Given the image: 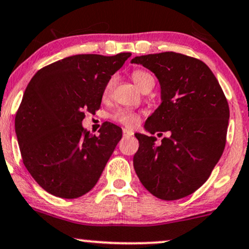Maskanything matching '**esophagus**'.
<instances>
[{
  "mask_svg": "<svg viewBox=\"0 0 249 249\" xmlns=\"http://www.w3.org/2000/svg\"><path fill=\"white\" fill-rule=\"evenodd\" d=\"M134 135L133 130L129 129H124V137H131Z\"/></svg>",
  "mask_w": 249,
  "mask_h": 249,
  "instance_id": "34e87169",
  "label": "esophagus"
}]
</instances>
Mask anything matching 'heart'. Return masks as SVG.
I'll use <instances>...</instances> for the list:
<instances>
[{
  "instance_id": "b5f03b06",
  "label": "heart",
  "mask_w": 249,
  "mask_h": 249,
  "mask_svg": "<svg viewBox=\"0 0 249 249\" xmlns=\"http://www.w3.org/2000/svg\"><path fill=\"white\" fill-rule=\"evenodd\" d=\"M131 78H133L134 83L136 84V87L139 88L140 90H142L144 87H146L150 83H153L152 76L148 72L143 71V70H136V71H134L133 75H131ZM112 87L113 79H110L105 87V94L108 93ZM113 119H114L115 121H118L119 124H124L128 128H134L140 121L139 115H137L136 113L127 109H120L118 112H115L114 115H113Z\"/></svg>"
}]
</instances>
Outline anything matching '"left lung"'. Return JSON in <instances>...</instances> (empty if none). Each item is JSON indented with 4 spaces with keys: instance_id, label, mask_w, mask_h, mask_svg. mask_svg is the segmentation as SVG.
Masks as SVG:
<instances>
[{
    "instance_id": "left-lung-1",
    "label": "left lung",
    "mask_w": 249,
    "mask_h": 249,
    "mask_svg": "<svg viewBox=\"0 0 249 249\" xmlns=\"http://www.w3.org/2000/svg\"><path fill=\"white\" fill-rule=\"evenodd\" d=\"M158 78L161 104L144 129L168 133L157 139L136 133L140 146L134 168L142 185L156 197L173 201L197 190L222 157L230 119L229 104L218 81L204 62L165 52L136 56Z\"/></svg>"
}]
</instances>
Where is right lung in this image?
<instances>
[{"label": "right lung", "mask_w": 249, "mask_h": 249, "mask_svg": "<svg viewBox=\"0 0 249 249\" xmlns=\"http://www.w3.org/2000/svg\"><path fill=\"white\" fill-rule=\"evenodd\" d=\"M130 55H73L40 69L26 87L15 130L24 165L50 194L77 198L99 180L122 129L106 122L96 136L82 121L100 108L106 84Z\"/></svg>", "instance_id": "right-lung-1"}]
</instances>
